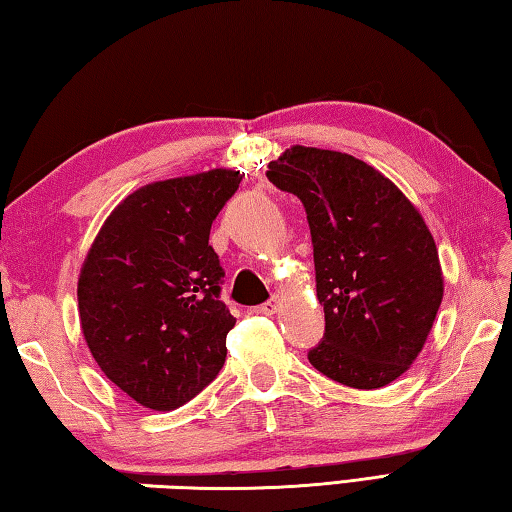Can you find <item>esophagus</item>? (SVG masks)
<instances>
[{
	"label": "esophagus",
	"mask_w": 512,
	"mask_h": 512,
	"mask_svg": "<svg viewBox=\"0 0 512 512\" xmlns=\"http://www.w3.org/2000/svg\"><path fill=\"white\" fill-rule=\"evenodd\" d=\"M277 307H280V298H277V296H273L271 300H268V302H264V305H259L255 311H257V314H264V316H271V314H275V311H277Z\"/></svg>",
	"instance_id": "34e87169"
}]
</instances>
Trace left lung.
<instances>
[{"instance_id": "1", "label": "left lung", "mask_w": 512, "mask_h": 512, "mask_svg": "<svg viewBox=\"0 0 512 512\" xmlns=\"http://www.w3.org/2000/svg\"><path fill=\"white\" fill-rule=\"evenodd\" d=\"M266 178L307 210L325 309L309 363L361 391L391 384L418 359L445 291L420 210L384 173L341 151L296 144Z\"/></svg>"}]
</instances>
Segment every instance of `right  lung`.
Instances as JSON below:
<instances>
[{"instance_id":"add662e5","label":"right lung","mask_w":512,"mask_h":512,"mask_svg":"<svg viewBox=\"0 0 512 512\" xmlns=\"http://www.w3.org/2000/svg\"><path fill=\"white\" fill-rule=\"evenodd\" d=\"M239 183L235 169H210L135 189L85 255L76 289L85 343L146 409H178L223 366L237 318L219 300L210 228Z\"/></svg>"}]
</instances>
